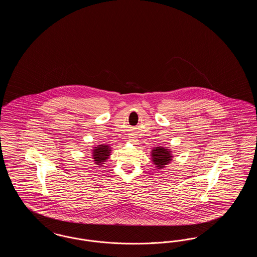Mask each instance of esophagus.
<instances>
[{"mask_svg": "<svg viewBox=\"0 0 257 257\" xmlns=\"http://www.w3.org/2000/svg\"><path fill=\"white\" fill-rule=\"evenodd\" d=\"M130 141H131V142H133V143H136V142H137V139H136L135 137H132V136H131V137H130Z\"/></svg>", "mask_w": 257, "mask_h": 257, "instance_id": "esophagus-1", "label": "esophagus"}]
</instances>
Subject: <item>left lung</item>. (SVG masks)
Returning a JSON list of instances; mask_svg holds the SVG:
<instances>
[{
    "label": "left lung",
    "instance_id": "1",
    "mask_svg": "<svg viewBox=\"0 0 257 257\" xmlns=\"http://www.w3.org/2000/svg\"><path fill=\"white\" fill-rule=\"evenodd\" d=\"M152 157L154 164L161 169L167 164H169V162L171 161V152L163 147H156L155 149L152 150Z\"/></svg>",
    "mask_w": 257,
    "mask_h": 257
}]
</instances>
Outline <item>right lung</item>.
Instances as JSON below:
<instances>
[{
    "instance_id": "obj_1",
    "label": "right lung",
    "mask_w": 257,
    "mask_h": 257,
    "mask_svg": "<svg viewBox=\"0 0 257 257\" xmlns=\"http://www.w3.org/2000/svg\"><path fill=\"white\" fill-rule=\"evenodd\" d=\"M110 149L107 146H99L93 149V159L97 165L102 164L108 159V156L110 154Z\"/></svg>"
}]
</instances>
